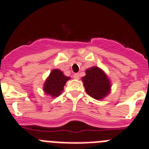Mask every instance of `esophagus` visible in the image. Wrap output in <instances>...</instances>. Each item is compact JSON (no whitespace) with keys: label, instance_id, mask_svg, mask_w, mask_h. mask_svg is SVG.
<instances>
[{"label":"esophagus","instance_id":"34e87169","mask_svg":"<svg viewBox=\"0 0 149 149\" xmlns=\"http://www.w3.org/2000/svg\"><path fill=\"white\" fill-rule=\"evenodd\" d=\"M73 77L74 78V79H77L78 80L80 78V75H79V74L78 73H75L73 75Z\"/></svg>","mask_w":149,"mask_h":149}]
</instances>
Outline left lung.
<instances>
[{
  "instance_id": "left-lung-1",
  "label": "left lung",
  "mask_w": 149,
  "mask_h": 149,
  "mask_svg": "<svg viewBox=\"0 0 149 149\" xmlns=\"http://www.w3.org/2000/svg\"><path fill=\"white\" fill-rule=\"evenodd\" d=\"M88 95L96 100H102L110 94L111 84L105 72L98 67L86 70V75L81 78Z\"/></svg>"
}]
</instances>
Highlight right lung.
<instances>
[{"mask_svg": "<svg viewBox=\"0 0 149 149\" xmlns=\"http://www.w3.org/2000/svg\"><path fill=\"white\" fill-rule=\"evenodd\" d=\"M69 79L70 77L65 75L61 71L53 69L45 80L43 86L44 92L51 95L52 97H56L63 91L64 86Z\"/></svg>", "mask_w": 149, "mask_h": 149, "instance_id": "1", "label": "right lung"}]
</instances>
